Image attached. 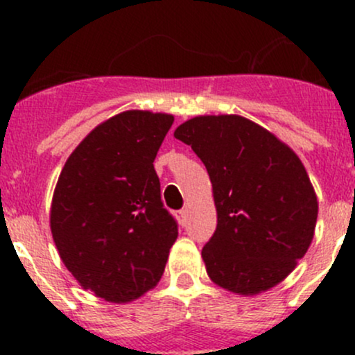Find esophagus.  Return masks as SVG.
I'll return each mask as SVG.
<instances>
[{
	"label": "esophagus",
	"mask_w": 355,
	"mask_h": 355,
	"mask_svg": "<svg viewBox=\"0 0 355 355\" xmlns=\"http://www.w3.org/2000/svg\"><path fill=\"white\" fill-rule=\"evenodd\" d=\"M178 221H180V225L187 223V209L178 211Z\"/></svg>",
	"instance_id": "1"
}]
</instances>
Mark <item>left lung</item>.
Wrapping results in <instances>:
<instances>
[{"mask_svg": "<svg viewBox=\"0 0 355 355\" xmlns=\"http://www.w3.org/2000/svg\"><path fill=\"white\" fill-rule=\"evenodd\" d=\"M173 135L200 157L213 184L218 225L202 247L211 280L239 295L285 280L309 249L318 220L299 156L239 114L196 116Z\"/></svg>", "mask_w": 355, "mask_h": 355, "instance_id": "1", "label": "left lung"}]
</instances>
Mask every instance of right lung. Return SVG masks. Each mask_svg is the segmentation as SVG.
I'll use <instances>...</instances> for the list:
<instances>
[{
	"label": "right lung",
	"instance_id": "1",
	"mask_svg": "<svg viewBox=\"0 0 355 355\" xmlns=\"http://www.w3.org/2000/svg\"><path fill=\"white\" fill-rule=\"evenodd\" d=\"M171 123L166 113L123 111L98 125L60 173L53 241L75 280L108 302L155 287L178 237L153 164Z\"/></svg>",
	"mask_w": 355,
	"mask_h": 355
}]
</instances>
